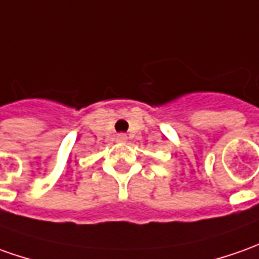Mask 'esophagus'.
Listing matches in <instances>:
<instances>
[{"label": "esophagus", "instance_id": "34e87169", "mask_svg": "<svg viewBox=\"0 0 259 259\" xmlns=\"http://www.w3.org/2000/svg\"><path fill=\"white\" fill-rule=\"evenodd\" d=\"M117 139H119L120 142H124V140H126V136H124V135H119V136H117Z\"/></svg>", "mask_w": 259, "mask_h": 259}]
</instances>
